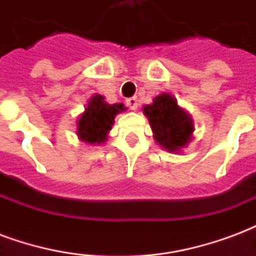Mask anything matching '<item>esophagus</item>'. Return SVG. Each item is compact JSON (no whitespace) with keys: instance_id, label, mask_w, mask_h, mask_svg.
Instances as JSON below:
<instances>
[{"instance_id":"1","label":"esophagus","mask_w":256,"mask_h":256,"mask_svg":"<svg viewBox=\"0 0 256 256\" xmlns=\"http://www.w3.org/2000/svg\"><path fill=\"white\" fill-rule=\"evenodd\" d=\"M126 104H128V106L130 108V110L136 111V110H137V106H138V100H137V97H130V98L126 100Z\"/></svg>"}]
</instances>
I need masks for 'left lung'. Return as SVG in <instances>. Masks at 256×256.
<instances>
[{
  "mask_svg": "<svg viewBox=\"0 0 256 256\" xmlns=\"http://www.w3.org/2000/svg\"><path fill=\"white\" fill-rule=\"evenodd\" d=\"M155 140L168 150H178L186 145L193 133V122L176 98L170 94L158 96L154 104L144 106Z\"/></svg>",
  "mask_w": 256,
  "mask_h": 256,
  "instance_id": "8db88e82",
  "label": "left lung"
}]
</instances>
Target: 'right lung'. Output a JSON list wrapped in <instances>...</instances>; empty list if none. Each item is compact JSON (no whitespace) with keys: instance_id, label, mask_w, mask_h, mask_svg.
Wrapping results in <instances>:
<instances>
[{"instance_id":"right-lung-1","label":"right lung","mask_w":256,"mask_h":256,"mask_svg":"<svg viewBox=\"0 0 256 256\" xmlns=\"http://www.w3.org/2000/svg\"><path fill=\"white\" fill-rule=\"evenodd\" d=\"M123 104H108L104 97L96 94L92 97L84 112L78 120L79 138L89 144H101L106 138L112 124L115 122L116 114L124 111Z\"/></svg>"}]
</instances>
